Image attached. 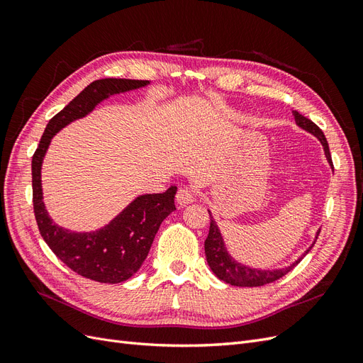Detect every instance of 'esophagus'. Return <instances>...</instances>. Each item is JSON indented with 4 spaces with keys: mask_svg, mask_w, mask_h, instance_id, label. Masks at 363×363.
Segmentation results:
<instances>
[{
    "mask_svg": "<svg viewBox=\"0 0 363 363\" xmlns=\"http://www.w3.org/2000/svg\"><path fill=\"white\" fill-rule=\"evenodd\" d=\"M175 201H177L179 206H188L195 201V194L189 188H182L177 192V196H175Z\"/></svg>",
    "mask_w": 363,
    "mask_h": 363,
    "instance_id": "34e87169",
    "label": "esophagus"
}]
</instances>
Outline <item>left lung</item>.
I'll use <instances>...</instances> for the list:
<instances>
[{"instance_id": "left-lung-1", "label": "left lung", "mask_w": 363, "mask_h": 363, "mask_svg": "<svg viewBox=\"0 0 363 363\" xmlns=\"http://www.w3.org/2000/svg\"><path fill=\"white\" fill-rule=\"evenodd\" d=\"M294 118H295V124L298 125L301 130L311 133L312 136H315L318 140L321 142V145L324 148V155L325 159L330 164L333 169V163H332V156H330V150H328V144L327 139L324 136V133L321 131V128L318 127L316 124H313L311 119H307L306 116L300 115L296 111L292 112ZM208 215H211V228H208V235L204 240V251H206V259L208 267L213 271L215 276L223 280L232 286H242V288H255V286H263L267 283H272L279 279H281L284 274H288L294 267L298 265L301 262V259L309 252L313 247V244L316 242V238L320 235V230H318L313 242L311 244V247L307 248L301 256H298V259L294 260L292 263H289L288 267L283 268H255L245 265V263L236 260L230 251L227 250L224 236L221 233V228L216 224L215 216L212 215V212L208 211Z\"/></svg>"}]
</instances>
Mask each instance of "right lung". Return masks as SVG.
<instances>
[{"instance_id":"1","label":"right lung","mask_w":363,"mask_h":363,"mask_svg":"<svg viewBox=\"0 0 363 363\" xmlns=\"http://www.w3.org/2000/svg\"><path fill=\"white\" fill-rule=\"evenodd\" d=\"M148 80L103 79L91 83L63 107L43 131L39 147L31 160L33 206L39 232L65 265L80 276L100 283L128 280L147 259L152 240L163 219L175 211L177 186L162 194H142L130 201L111 221L89 232H75L54 223L42 191V164L52 138L62 128L94 112V108L112 95L140 89Z\"/></svg>"}]
</instances>
